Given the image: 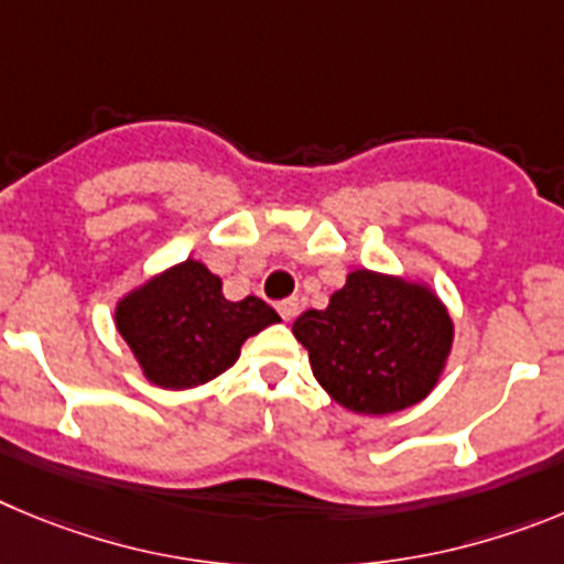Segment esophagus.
Returning <instances> with one entry per match:
<instances>
[{
  "label": "esophagus",
  "instance_id": "1",
  "mask_svg": "<svg viewBox=\"0 0 564 564\" xmlns=\"http://www.w3.org/2000/svg\"><path fill=\"white\" fill-rule=\"evenodd\" d=\"M297 301H292V297H289V301H281L278 303V314H281L283 319H286V323H292L294 317H297Z\"/></svg>",
  "mask_w": 564,
  "mask_h": 564
}]
</instances>
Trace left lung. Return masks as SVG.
<instances>
[{"label": "left lung", "instance_id": "obj_1", "mask_svg": "<svg viewBox=\"0 0 564 564\" xmlns=\"http://www.w3.org/2000/svg\"><path fill=\"white\" fill-rule=\"evenodd\" d=\"M292 334L339 408L384 415L433 393L453 354L455 326L427 281L354 270L326 308L294 319Z\"/></svg>", "mask_w": 564, "mask_h": 564}]
</instances>
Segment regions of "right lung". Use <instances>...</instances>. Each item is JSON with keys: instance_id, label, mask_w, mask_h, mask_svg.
I'll use <instances>...</instances> for the list:
<instances>
[{"instance_id": "add662e5", "label": "right lung", "mask_w": 564, "mask_h": 564, "mask_svg": "<svg viewBox=\"0 0 564 564\" xmlns=\"http://www.w3.org/2000/svg\"><path fill=\"white\" fill-rule=\"evenodd\" d=\"M281 323L258 297L227 301L221 278L202 261L174 263L126 292L115 306V326L143 377L162 390L210 382L241 357L252 334Z\"/></svg>"}]
</instances>
